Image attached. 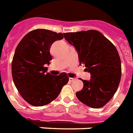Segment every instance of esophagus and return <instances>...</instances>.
<instances>
[{"label":"esophagus","mask_w":133,"mask_h":133,"mask_svg":"<svg viewBox=\"0 0 133 133\" xmlns=\"http://www.w3.org/2000/svg\"><path fill=\"white\" fill-rule=\"evenodd\" d=\"M69 80L70 82H74L76 80V79H75V78H73V77H70Z\"/></svg>","instance_id":"34e87169"}]
</instances>
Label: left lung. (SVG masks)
Wrapping results in <instances>:
<instances>
[{"instance_id": "left-lung-1", "label": "left lung", "mask_w": 133, "mask_h": 133, "mask_svg": "<svg viewBox=\"0 0 133 133\" xmlns=\"http://www.w3.org/2000/svg\"><path fill=\"white\" fill-rule=\"evenodd\" d=\"M69 44L75 47L79 64L90 72L89 81L76 92L79 101L94 109L102 108L116 93L121 77V62L114 44L97 30L64 33Z\"/></svg>"}]
</instances>
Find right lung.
Wrapping results in <instances>:
<instances>
[{
	"instance_id": "add662e5",
	"label": "right lung",
	"mask_w": 133,
	"mask_h": 133,
	"mask_svg": "<svg viewBox=\"0 0 133 133\" xmlns=\"http://www.w3.org/2000/svg\"><path fill=\"white\" fill-rule=\"evenodd\" d=\"M62 33L44 29L29 31L17 45L12 61V76L21 97L34 107H42L56 99L68 82L65 72L51 75L46 64L52 60L50 48Z\"/></svg>"
}]
</instances>
